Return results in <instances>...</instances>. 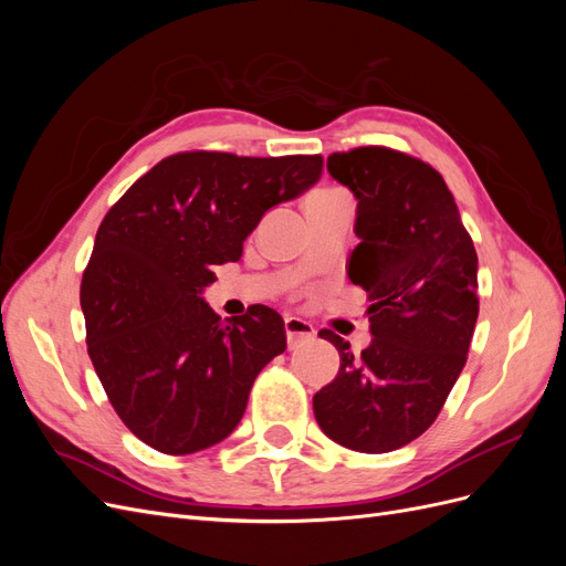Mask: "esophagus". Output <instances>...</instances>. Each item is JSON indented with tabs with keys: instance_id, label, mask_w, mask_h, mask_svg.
<instances>
[{
	"instance_id": "esophagus-1",
	"label": "esophagus",
	"mask_w": 566,
	"mask_h": 566,
	"mask_svg": "<svg viewBox=\"0 0 566 566\" xmlns=\"http://www.w3.org/2000/svg\"><path fill=\"white\" fill-rule=\"evenodd\" d=\"M314 335H316V331H314L312 323H306V321H302L297 316H287L285 318V337H287V347L290 349H295V347L304 345V342L314 339Z\"/></svg>"
}]
</instances>
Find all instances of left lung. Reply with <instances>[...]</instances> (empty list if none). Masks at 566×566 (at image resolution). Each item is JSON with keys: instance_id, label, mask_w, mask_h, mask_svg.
Returning <instances> with one entry per match:
<instances>
[{"instance_id": "1", "label": "left lung", "mask_w": 566, "mask_h": 566, "mask_svg": "<svg viewBox=\"0 0 566 566\" xmlns=\"http://www.w3.org/2000/svg\"><path fill=\"white\" fill-rule=\"evenodd\" d=\"M328 172L356 198L349 281L370 306V347L321 331L339 370L314 394L321 430L358 453H389L430 427L465 368L479 314L476 252L447 181L385 146L333 153Z\"/></svg>"}]
</instances>
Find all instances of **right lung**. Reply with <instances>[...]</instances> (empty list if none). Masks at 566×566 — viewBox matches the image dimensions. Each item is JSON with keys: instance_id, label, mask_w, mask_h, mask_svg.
Returning <instances> with one entry per match:
<instances>
[{"instance_id": "right-lung-1", "label": "right lung", "mask_w": 566, "mask_h": 566, "mask_svg": "<svg viewBox=\"0 0 566 566\" xmlns=\"http://www.w3.org/2000/svg\"><path fill=\"white\" fill-rule=\"evenodd\" d=\"M321 169V156L177 153L101 221L80 287L87 352L115 413L150 449L186 455L227 439L256 375L285 352L276 312L254 304L221 321L202 290L212 266L241 260L260 219Z\"/></svg>"}]
</instances>
